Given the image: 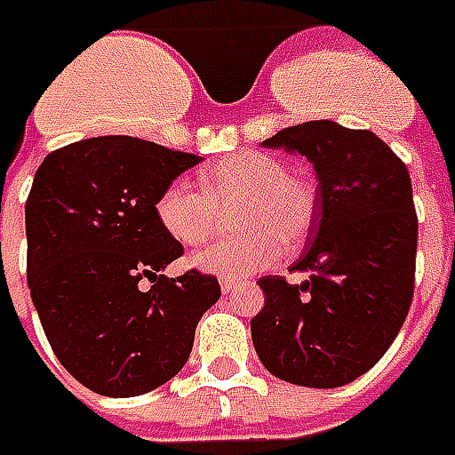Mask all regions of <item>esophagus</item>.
<instances>
[{
	"mask_svg": "<svg viewBox=\"0 0 455 455\" xmlns=\"http://www.w3.org/2000/svg\"><path fill=\"white\" fill-rule=\"evenodd\" d=\"M237 286H240V282H235V279H222V282H220V289H222V294H225V296L233 294Z\"/></svg>",
	"mask_w": 455,
	"mask_h": 455,
	"instance_id": "34e87169",
	"label": "esophagus"
}]
</instances>
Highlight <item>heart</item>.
<instances>
[{
	"label": "heart",
	"mask_w": 455,
	"mask_h": 455,
	"mask_svg": "<svg viewBox=\"0 0 455 455\" xmlns=\"http://www.w3.org/2000/svg\"><path fill=\"white\" fill-rule=\"evenodd\" d=\"M240 205L235 222L247 233L193 254L201 272L240 279L274 264L284 244H296L315 222V188L269 154H243L203 171V188L183 179L156 198V218L176 243L203 244L225 225V212Z\"/></svg>",
	"instance_id": "b5f03b06"
}]
</instances>
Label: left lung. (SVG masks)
<instances>
[{"mask_svg":"<svg viewBox=\"0 0 455 455\" xmlns=\"http://www.w3.org/2000/svg\"><path fill=\"white\" fill-rule=\"evenodd\" d=\"M262 147L314 164L318 220L291 269L301 284L262 276L252 343L274 377L343 387L387 353L414 294L417 212L407 166L377 134L331 119L276 132Z\"/></svg>","mask_w":455,"mask_h":455,"instance_id":"obj_1","label":"left lung"}]
</instances>
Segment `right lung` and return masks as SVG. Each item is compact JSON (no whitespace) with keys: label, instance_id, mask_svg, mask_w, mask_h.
<instances>
[{"label":"right lung","instance_id":"obj_1","mask_svg":"<svg viewBox=\"0 0 455 455\" xmlns=\"http://www.w3.org/2000/svg\"><path fill=\"white\" fill-rule=\"evenodd\" d=\"M198 161L115 134L51 151L34 176L31 301L60 365L98 395L137 397L179 375L201 315L220 299L211 274H164L183 247L161 228L154 205Z\"/></svg>","mask_w":455,"mask_h":455}]
</instances>
